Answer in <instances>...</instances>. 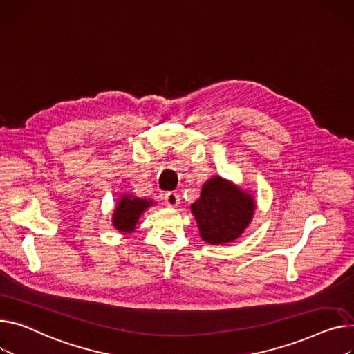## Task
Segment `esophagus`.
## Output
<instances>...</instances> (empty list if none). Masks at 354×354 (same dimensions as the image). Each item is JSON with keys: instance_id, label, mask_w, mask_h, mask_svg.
I'll return each mask as SVG.
<instances>
[{"instance_id": "obj_1", "label": "esophagus", "mask_w": 354, "mask_h": 354, "mask_svg": "<svg viewBox=\"0 0 354 354\" xmlns=\"http://www.w3.org/2000/svg\"><path fill=\"white\" fill-rule=\"evenodd\" d=\"M179 195L175 192H168L165 194V205L169 207H176L179 205Z\"/></svg>"}]
</instances>
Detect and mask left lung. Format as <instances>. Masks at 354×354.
I'll return each instance as SVG.
<instances>
[{
    "mask_svg": "<svg viewBox=\"0 0 354 354\" xmlns=\"http://www.w3.org/2000/svg\"><path fill=\"white\" fill-rule=\"evenodd\" d=\"M256 202L241 186L212 176L202 185L201 196L191 205L201 238L209 245L236 241L254 216Z\"/></svg>",
    "mask_w": 354,
    "mask_h": 354,
    "instance_id": "obj_1",
    "label": "left lung"
}]
</instances>
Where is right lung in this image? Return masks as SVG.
<instances>
[{
	"instance_id": "right-lung-1",
	"label": "right lung",
	"mask_w": 354,
	"mask_h": 354,
	"mask_svg": "<svg viewBox=\"0 0 354 354\" xmlns=\"http://www.w3.org/2000/svg\"><path fill=\"white\" fill-rule=\"evenodd\" d=\"M152 199H142L131 194H122L118 198L112 214V226L121 233H132L139 223L140 216L145 214V210L153 206Z\"/></svg>"
}]
</instances>
